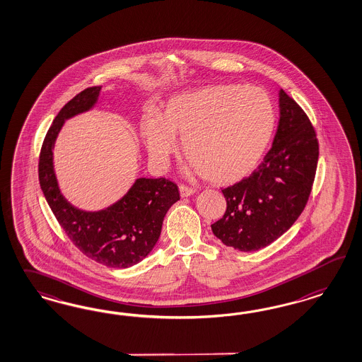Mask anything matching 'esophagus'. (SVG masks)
Returning <instances> with one entry per match:
<instances>
[{"label": "esophagus", "mask_w": 362, "mask_h": 362, "mask_svg": "<svg viewBox=\"0 0 362 362\" xmlns=\"http://www.w3.org/2000/svg\"><path fill=\"white\" fill-rule=\"evenodd\" d=\"M179 191H180L182 197H191V195H194V194L197 192L195 188L186 186V185H180V186H179Z\"/></svg>", "instance_id": "34e87169"}]
</instances>
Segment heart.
I'll return each instance as SVG.
<instances>
[{
    "mask_svg": "<svg viewBox=\"0 0 362 362\" xmlns=\"http://www.w3.org/2000/svg\"><path fill=\"white\" fill-rule=\"evenodd\" d=\"M274 126V105L264 90L215 85L173 95L158 118L143 117L141 135L155 165H165L182 136L183 153L200 175L232 185L252 173Z\"/></svg>",
    "mask_w": 362,
    "mask_h": 362,
    "instance_id": "heart-1",
    "label": "heart"
}]
</instances>
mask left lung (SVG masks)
I'll use <instances>...</instances> for the list:
<instances>
[{
	"label": "left lung",
	"mask_w": 362,
	"mask_h": 362,
	"mask_svg": "<svg viewBox=\"0 0 362 362\" xmlns=\"http://www.w3.org/2000/svg\"><path fill=\"white\" fill-rule=\"evenodd\" d=\"M280 119L271 150L252 174L221 189L227 209L211 226L235 250L252 252L289 230L307 206L316 176L318 141L305 111L280 90Z\"/></svg>",
	"instance_id": "8db88e82"
}]
</instances>
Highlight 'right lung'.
<instances>
[{"instance_id": "right-lung-1", "label": "right lung", "mask_w": 362, "mask_h": 362, "mask_svg": "<svg viewBox=\"0 0 362 362\" xmlns=\"http://www.w3.org/2000/svg\"><path fill=\"white\" fill-rule=\"evenodd\" d=\"M99 91L100 86L85 88L58 112L41 147L38 179L55 219L81 252L106 267L129 268L153 251L165 214L180 194L177 185L170 179L141 177L127 195L103 211L86 212L67 203L53 168L55 138L65 119L94 106Z\"/></svg>"}]
</instances>
